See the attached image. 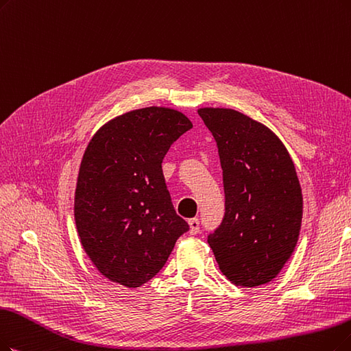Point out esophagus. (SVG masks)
Here are the masks:
<instances>
[{"instance_id":"obj_1","label":"esophagus","mask_w":351,"mask_h":351,"mask_svg":"<svg viewBox=\"0 0 351 351\" xmlns=\"http://www.w3.org/2000/svg\"><path fill=\"white\" fill-rule=\"evenodd\" d=\"M189 228H190V233L191 234H195L199 232L200 229V221L197 217H193V219H189Z\"/></svg>"}]
</instances>
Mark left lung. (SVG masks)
<instances>
[{"mask_svg": "<svg viewBox=\"0 0 351 351\" xmlns=\"http://www.w3.org/2000/svg\"><path fill=\"white\" fill-rule=\"evenodd\" d=\"M219 148L224 217L207 237L236 287L271 282L297 246L302 191L288 149L266 125L230 108H200Z\"/></svg>", "mask_w": 351, "mask_h": 351, "instance_id": "obj_1", "label": "left lung"}]
</instances>
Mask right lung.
<instances>
[{"mask_svg": "<svg viewBox=\"0 0 351 351\" xmlns=\"http://www.w3.org/2000/svg\"><path fill=\"white\" fill-rule=\"evenodd\" d=\"M193 128L177 109L148 106L95 132L79 167L75 221L82 247L106 279L138 288L165 265L189 224L173 207L162 158Z\"/></svg>", "mask_w": 351, "mask_h": 351, "instance_id": "right-lung-1", "label": "right lung"}]
</instances>
